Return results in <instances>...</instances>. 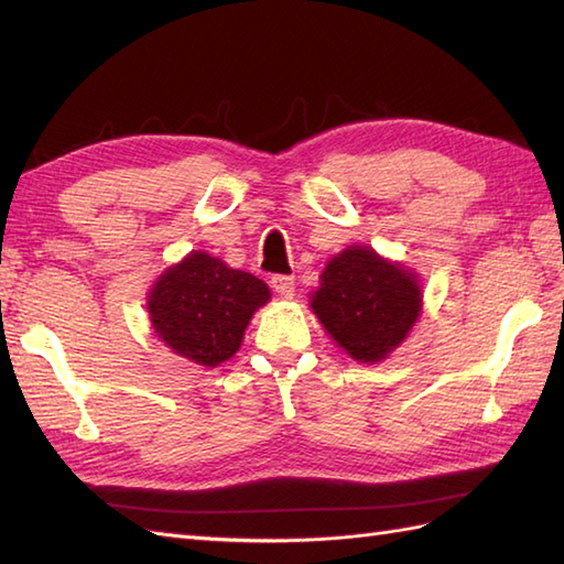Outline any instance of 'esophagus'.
I'll list each match as a JSON object with an SVG mask.
<instances>
[{
    "mask_svg": "<svg viewBox=\"0 0 564 564\" xmlns=\"http://www.w3.org/2000/svg\"><path fill=\"white\" fill-rule=\"evenodd\" d=\"M271 289L283 297H293L295 295V279L293 275H273Z\"/></svg>",
    "mask_w": 564,
    "mask_h": 564,
    "instance_id": "1",
    "label": "esophagus"
}]
</instances>
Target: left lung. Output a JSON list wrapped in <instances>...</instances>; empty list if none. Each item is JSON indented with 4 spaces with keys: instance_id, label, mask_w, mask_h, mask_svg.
Masks as SVG:
<instances>
[{
    "instance_id": "left-lung-1",
    "label": "left lung",
    "mask_w": 564,
    "mask_h": 564,
    "mask_svg": "<svg viewBox=\"0 0 564 564\" xmlns=\"http://www.w3.org/2000/svg\"><path fill=\"white\" fill-rule=\"evenodd\" d=\"M310 307L354 361L380 364L410 337L424 293L416 271L373 247L351 245L327 261Z\"/></svg>"
}]
</instances>
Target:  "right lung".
<instances>
[{"label":"right lung","instance_id":"1","mask_svg":"<svg viewBox=\"0 0 564 564\" xmlns=\"http://www.w3.org/2000/svg\"><path fill=\"white\" fill-rule=\"evenodd\" d=\"M269 301V285L257 275L194 249L152 283L148 315L172 354L215 368L239 351L251 317Z\"/></svg>","mask_w":564,"mask_h":564}]
</instances>
